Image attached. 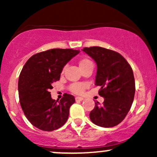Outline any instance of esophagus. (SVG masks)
<instances>
[{"label": "esophagus", "instance_id": "34e87169", "mask_svg": "<svg viewBox=\"0 0 157 157\" xmlns=\"http://www.w3.org/2000/svg\"><path fill=\"white\" fill-rule=\"evenodd\" d=\"M82 100H83V98H82V97H75V100H76V101H82Z\"/></svg>", "mask_w": 157, "mask_h": 157}]
</instances>
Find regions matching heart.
Masks as SVG:
<instances>
[{
	"instance_id": "b5f03b06",
	"label": "heart",
	"mask_w": 157,
	"mask_h": 157,
	"mask_svg": "<svg viewBox=\"0 0 157 157\" xmlns=\"http://www.w3.org/2000/svg\"><path fill=\"white\" fill-rule=\"evenodd\" d=\"M79 65H80V67L81 69L83 68L86 66H89V65H93L92 62L88 58H82V60H80V63H79ZM64 71V68L63 69V72ZM70 91L74 94H81L83 93L85 89H86V85L84 83H82V82H75V83L71 84L68 87Z\"/></svg>"
}]
</instances>
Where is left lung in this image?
<instances>
[{
	"label": "left lung",
	"instance_id": "left-lung-1",
	"mask_svg": "<svg viewBox=\"0 0 157 157\" xmlns=\"http://www.w3.org/2000/svg\"><path fill=\"white\" fill-rule=\"evenodd\" d=\"M97 65L95 85L100 86L99 94L103 103L95 102L89 117L93 123L104 128L117 125L130 111L135 94L132 68L118 52L92 46L82 49Z\"/></svg>",
	"mask_w": 157,
	"mask_h": 157
}]
</instances>
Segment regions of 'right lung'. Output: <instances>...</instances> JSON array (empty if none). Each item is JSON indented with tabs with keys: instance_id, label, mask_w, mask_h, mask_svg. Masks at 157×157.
Returning <instances> with one entry per match:
<instances>
[{
	"instance_id": "right-lung-1",
	"label": "right lung",
	"mask_w": 157,
	"mask_h": 157,
	"mask_svg": "<svg viewBox=\"0 0 157 157\" xmlns=\"http://www.w3.org/2000/svg\"><path fill=\"white\" fill-rule=\"evenodd\" d=\"M80 50L52 48L32 55L25 63L18 80L20 103L32 125L52 131L67 121L69 109L75 99L65 93L60 101L52 100L49 90L60 80L64 66Z\"/></svg>"
}]
</instances>
